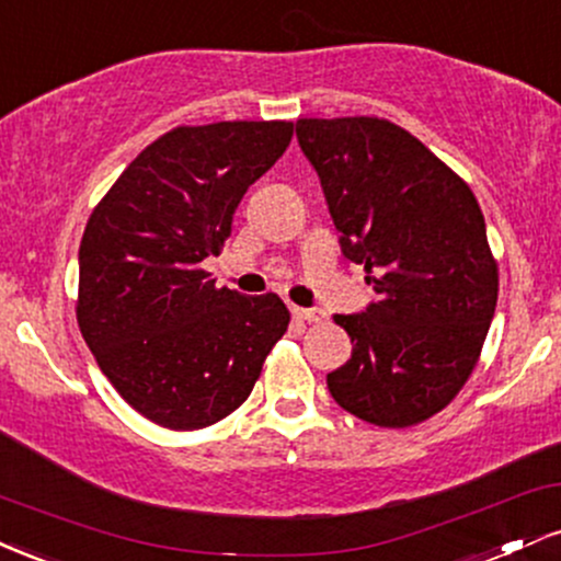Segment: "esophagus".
Segmentation results:
<instances>
[{
    "label": "esophagus",
    "mask_w": 561,
    "mask_h": 561,
    "mask_svg": "<svg viewBox=\"0 0 561 561\" xmlns=\"http://www.w3.org/2000/svg\"><path fill=\"white\" fill-rule=\"evenodd\" d=\"M291 314H294V320H299V322H309V325H312V322H325V320H328V314L322 312V309L291 307Z\"/></svg>",
    "instance_id": "esophagus-1"
}]
</instances>
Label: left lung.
I'll return each mask as SVG.
<instances>
[{
  "mask_svg": "<svg viewBox=\"0 0 561 561\" xmlns=\"http://www.w3.org/2000/svg\"><path fill=\"white\" fill-rule=\"evenodd\" d=\"M346 260L378 301L335 314L352 359L328 373L335 404L380 427H410L451 404L480 359L499 265L470 186L386 117H301Z\"/></svg>",
  "mask_w": 561,
  "mask_h": 561,
  "instance_id": "1",
  "label": "left lung"
}]
</instances>
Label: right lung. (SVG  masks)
<instances>
[{
  "label": "right lung",
  "instance_id": "add662e5",
  "mask_svg": "<svg viewBox=\"0 0 561 561\" xmlns=\"http://www.w3.org/2000/svg\"><path fill=\"white\" fill-rule=\"evenodd\" d=\"M291 136L288 121L178 125L85 222L78 328L115 391L151 423L199 431L239 410L291 322L278 294L217 288L202 267Z\"/></svg>",
  "mask_w": 561,
  "mask_h": 561
}]
</instances>
